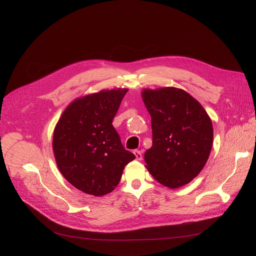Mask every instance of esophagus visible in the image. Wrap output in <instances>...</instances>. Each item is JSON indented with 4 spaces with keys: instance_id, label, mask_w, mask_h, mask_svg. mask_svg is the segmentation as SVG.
<instances>
[{
    "instance_id": "34e87169",
    "label": "esophagus",
    "mask_w": 256,
    "mask_h": 256,
    "mask_svg": "<svg viewBox=\"0 0 256 256\" xmlns=\"http://www.w3.org/2000/svg\"><path fill=\"white\" fill-rule=\"evenodd\" d=\"M134 154H135V156L138 160H142V152L140 150H135V152H134Z\"/></svg>"
}]
</instances>
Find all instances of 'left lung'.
Returning <instances> with one entry per match:
<instances>
[{"label": "left lung", "instance_id": "obj_1", "mask_svg": "<svg viewBox=\"0 0 256 256\" xmlns=\"http://www.w3.org/2000/svg\"><path fill=\"white\" fill-rule=\"evenodd\" d=\"M141 96L152 128V146L144 154L145 167L170 189L189 184L210 156L212 119L197 100L180 88H146Z\"/></svg>", "mask_w": 256, "mask_h": 256}]
</instances>
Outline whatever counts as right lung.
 I'll use <instances>...</instances> for the list:
<instances>
[{
    "label": "right lung",
    "instance_id": "right-lung-1",
    "mask_svg": "<svg viewBox=\"0 0 256 256\" xmlns=\"http://www.w3.org/2000/svg\"><path fill=\"white\" fill-rule=\"evenodd\" d=\"M126 88L87 94L72 100L54 130L52 152L65 180L93 196L111 193L136 156L124 150L112 126Z\"/></svg>",
    "mask_w": 256,
    "mask_h": 256
}]
</instances>
